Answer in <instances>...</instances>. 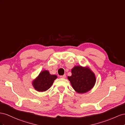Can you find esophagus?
<instances>
[{"instance_id":"1","label":"esophagus","mask_w":125,"mask_h":125,"mask_svg":"<svg viewBox=\"0 0 125 125\" xmlns=\"http://www.w3.org/2000/svg\"><path fill=\"white\" fill-rule=\"evenodd\" d=\"M60 78H65V77H66V75H65L64 74V75H63L60 76Z\"/></svg>"}]
</instances>
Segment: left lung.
<instances>
[{"label":"left lung","mask_w":125,"mask_h":125,"mask_svg":"<svg viewBox=\"0 0 125 125\" xmlns=\"http://www.w3.org/2000/svg\"><path fill=\"white\" fill-rule=\"evenodd\" d=\"M72 75L68 76L71 85L78 93H85L92 90L96 83L94 72L88 67L75 66L71 70Z\"/></svg>","instance_id":"obj_1"}]
</instances>
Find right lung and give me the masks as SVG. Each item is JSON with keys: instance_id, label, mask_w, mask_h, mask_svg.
Here are the masks:
<instances>
[{"instance_id": "right-lung-1", "label": "right lung", "mask_w": 125, "mask_h": 125, "mask_svg": "<svg viewBox=\"0 0 125 125\" xmlns=\"http://www.w3.org/2000/svg\"><path fill=\"white\" fill-rule=\"evenodd\" d=\"M56 78H57L56 75H51L48 71L44 70L32 81V84L36 91L45 92L51 87Z\"/></svg>"}]
</instances>
